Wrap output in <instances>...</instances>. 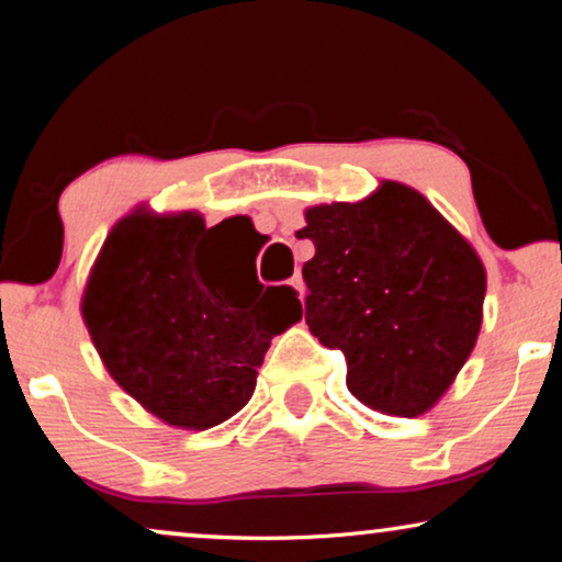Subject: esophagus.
I'll return each instance as SVG.
<instances>
[{"instance_id":"esophagus-1","label":"esophagus","mask_w":562,"mask_h":562,"mask_svg":"<svg viewBox=\"0 0 562 562\" xmlns=\"http://www.w3.org/2000/svg\"><path fill=\"white\" fill-rule=\"evenodd\" d=\"M289 286L294 289L299 296H304V281H302V276H299V273H296V276H291V279H289Z\"/></svg>"}]
</instances>
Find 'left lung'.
Returning a JSON list of instances; mask_svg holds the SVG:
<instances>
[{"label":"left lung","instance_id":"left-lung-1","mask_svg":"<svg viewBox=\"0 0 562 562\" xmlns=\"http://www.w3.org/2000/svg\"><path fill=\"white\" fill-rule=\"evenodd\" d=\"M304 317L348 360L350 394L391 417L435 406L471 356L486 271L471 243L396 181L356 204L306 210Z\"/></svg>","mask_w":562,"mask_h":562}]
</instances>
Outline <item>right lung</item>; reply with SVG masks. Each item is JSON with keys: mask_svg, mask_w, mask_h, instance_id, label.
<instances>
[{"mask_svg": "<svg viewBox=\"0 0 562 562\" xmlns=\"http://www.w3.org/2000/svg\"><path fill=\"white\" fill-rule=\"evenodd\" d=\"M202 214L135 212L91 268L83 322L106 371L168 425L206 429L243 409L271 337L302 317L291 286H245Z\"/></svg>", "mask_w": 562, "mask_h": 562, "instance_id": "right-lung-1", "label": "right lung"}]
</instances>
